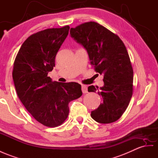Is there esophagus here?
Instances as JSON below:
<instances>
[{"instance_id": "esophagus-1", "label": "esophagus", "mask_w": 158, "mask_h": 158, "mask_svg": "<svg viewBox=\"0 0 158 158\" xmlns=\"http://www.w3.org/2000/svg\"><path fill=\"white\" fill-rule=\"evenodd\" d=\"M81 90H82V92L83 93V94H87V93L88 92V91H87V87L86 85H82Z\"/></svg>"}]
</instances>
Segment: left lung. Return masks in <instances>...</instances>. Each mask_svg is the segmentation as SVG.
Returning <instances> with one entry per match:
<instances>
[{
	"mask_svg": "<svg viewBox=\"0 0 158 158\" xmlns=\"http://www.w3.org/2000/svg\"><path fill=\"white\" fill-rule=\"evenodd\" d=\"M70 34L87 51L95 72L103 74L104 86L88 87V91H98L102 98L91 118L100 123L115 122L126 110L133 94V71L126 47L118 35L95 22L71 28Z\"/></svg>",
	"mask_w": 158,
	"mask_h": 158,
	"instance_id": "1",
	"label": "left lung"
}]
</instances>
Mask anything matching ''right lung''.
<instances>
[{
    "label": "right lung",
    "mask_w": 158,
    "mask_h": 158,
    "mask_svg": "<svg viewBox=\"0 0 158 158\" xmlns=\"http://www.w3.org/2000/svg\"><path fill=\"white\" fill-rule=\"evenodd\" d=\"M69 29L67 25L31 35L20 48L13 64L19 99L38 122L49 127L61 125L69 113V103L82 95L80 84L52 81L47 76Z\"/></svg>",
    "instance_id": "add662e5"
}]
</instances>
